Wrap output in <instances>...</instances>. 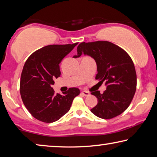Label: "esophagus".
I'll return each instance as SVG.
<instances>
[{
	"label": "esophagus",
	"instance_id": "esophagus-1",
	"mask_svg": "<svg viewBox=\"0 0 157 157\" xmlns=\"http://www.w3.org/2000/svg\"><path fill=\"white\" fill-rule=\"evenodd\" d=\"M81 94L84 96H89V95H90V93H89V92H88V91H82L81 92Z\"/></svg>",
	"mask_w": 157,
	"mask_h": 157
}]
</instances>
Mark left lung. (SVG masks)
I'll return each mask as SVG.
<instances>
[{"instance_id": "1", "label": "left lung", "mask_w": 157, "mask_h": 157, "mask_svg": "<svg viewBox=\"0 0 157 157\" xmlns=\"http://www.w3.org/2000/svg\"><path fill=\"white\" fill-rule=\"evenodd\" d=\"M78 58L82 54L95 60L97 66L96 79L105 82L106 90L92 91L98 103L91 112L102 119H111L127 109L136 90L137 78L135 66L128 54L108 41L82 43L78 46Z\"/></svg>"}]
</instances>
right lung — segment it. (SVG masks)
<instances>
[{"mask_svg": "<svg viewBox=\"0 0 157 157\" xmlns=\"http://www.w3.org/2000/svg\"><path fill=\"white\" fill-rule=\"evenodd\" d=\"M78 43L51 44L30 56L25 63L20 79V94L24 105L38 120L51 123L59 120L71 108L78 88H70L63 95L55 94L54 79L61 75L59 64Z\"/></svg>", "mask_w": 157, "mask_h": 157, "instance_id": "obj_1", "label": "right lung"}]
</instances>
